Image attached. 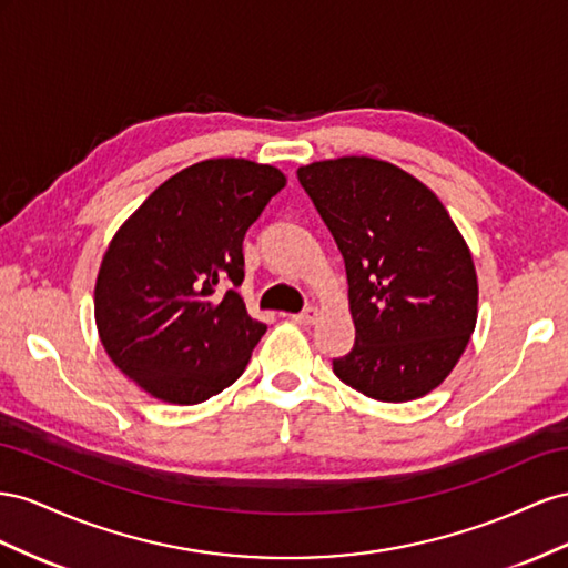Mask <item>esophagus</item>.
<instances>
[{"mask_svg":"<svg viewBox=\"0 0 568 568\" xmlns=\"http://www.w3.org/2000/svg\"><path fill=\"white\" fill-rule=\"evenodd\" d=\"M293 318H295V323H300V326H312V323H316V318H318V310L316 306H306L302 314H295Z\"/></svg>","mask_w":568,"mask_h":568,"instance_id":"esophagus-1","label":"esophagus"}]
</instances>
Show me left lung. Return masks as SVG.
Segmentation results:
<instances>
[{"mask_svg":"<svg viewBox=\"0 0 568 568\" xmlns=\"http://www.w3.org/2000/svg\"><path fill=\"white\" fill-rule=\"evenodd\" d=\"M345 258L354 347L335 376L371 399L409 402L440 385L478 316V281L435 194L387 161L343 156L297 171Z\"/></svg>","mask_w":568,"mask_h":568,"instance_id":"left-lung-1","label":"left lung"}]
</instances>
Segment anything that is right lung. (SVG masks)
<instances>
[{"mask_svg": "<svg viewBox=\"0 0 568 568\" xmlns=\"http://www.w3.org/2000/svg\"><path fill=\"white\" fill-rule=\"evenodd\" d=\"M285 175L247 159H206L159 185L128 219L94 285L100 339L123 374L169 404L233 385L266 333L237 290L242 240Z\"/></svg>", "mask_w": 568, "mask_h": 568, "instance_id": "add662e5", "label": "right lung"}]
</instances>
